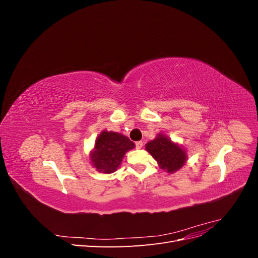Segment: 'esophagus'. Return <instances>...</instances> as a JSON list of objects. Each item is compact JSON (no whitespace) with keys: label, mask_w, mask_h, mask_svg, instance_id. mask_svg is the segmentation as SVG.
Masks as SVG:
<instances>
[{"label":"esophagus","mask_w":258,"mask_h":258,"mask_svg":"<svg viewBox=\"0 0 258 258\" xmlns=\"http://www.w3.org/2000/svg\"><path fill=\"white\" fill-rule=\"evenodd\" d=\"M136 147L138 148V150H140V148H142V147H143V142H142V141L136 142Z\"/></svg>","instance_id":"esophagus-1"}]
</instances>
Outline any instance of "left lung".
<instances>
[{"instance_id": "8db88e82", "label": "left lung", "mask_w": 258, "mask_h": 258, "mask_svg": "<svg viewBox=\"0 0 258 258\" xmlns=\"http://www.w3.org/2000/svg\"><path fill=\"white\" fill-rule=\"evenodd\" d=\"M146 151L157 160L161 169L170 173L181 169L186 161V153L183 148L162 135H158L155 140L148 142Z\"/></svg>"}]
</instances>
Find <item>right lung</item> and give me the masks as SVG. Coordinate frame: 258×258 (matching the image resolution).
<instances>
[{
  "label": "right lung",
  "mask_w": 258,
  "mask_h": 258,
  "mask_svg": "<svg viewBox=\"0 0 258 258\" xmlns=\"http://www.w3.org/2000/svg\"><path fill=\"white\" fill-rule=\"evenodd\" d=\"M135 147V143L116 132L102 131L97 138L91 161L100 172L112 173L120 166L124 154Z\"/></svg>",
  "instance_id": "right-lung-1"
}]
</instances>
